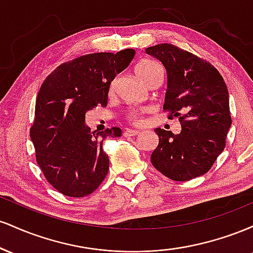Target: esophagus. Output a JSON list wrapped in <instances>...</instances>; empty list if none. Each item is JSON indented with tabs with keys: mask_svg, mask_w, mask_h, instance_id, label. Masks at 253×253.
<instances>
[{
	"mask_svg": "<svg viewBox=\"0 0 253 253\" xmlns=\"http://www.w3.org/2000/svg\"><path fill=\"white\" fill-rule=\"evenodd\" d=\"M139 130H135V129H126L124 132V136H135V135H138L139 134Z\"/></svg>",
	"mask_w": 253,
	"mask_h": 253,
	"instance_id": "esophagus-1",
	"label": "esophagus"
}]
</instances>
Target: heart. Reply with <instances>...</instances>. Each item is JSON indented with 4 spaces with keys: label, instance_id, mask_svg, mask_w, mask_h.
I'll use <instances>...</instances> for the list:
<instances>
[{
    "label": "heart",
    "instance_id": "1",
    "mask_svg": "<svg viewBox=\"0 0 253 253\" xmlns=\"http://www.w3.org/2000/svg\"><path fill=\"white\" fill-rule=\"evenodd\" d=\"M159 72H163V70H162V66L157 62H155V60L144 59L140 60V62L135 65V74L138 75V77L140 78L146 85L151 82V80H152L156 75L159 74ZM115 86H117V78H113V80L110 81L108 86L109 96H112V95L114 94ZM126 120L130 124H139L141 121V117L136 110H130V112L127 113Z\"/></svg>",
    "mask_w": 253,
    "mask_h": 253
}]
</instances>
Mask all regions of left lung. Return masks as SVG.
I'll return each instance as SVG.
<instances>
[{
  "label": "left lung",
  "instance_id": "8db88e82",
  "mask_svg": "<svg viewBox=\"0 0 253 253\" xmlns=\"http://www.w3.org/2000/svg\"><path fill=\"white\" fill-rule=\"evenodd\" d=\"M145 51L167 69L163 108L182 126L178 134L155 129L159 143L151 163L172 181H189L210 171L225 149L232 124L227 86L211 63L172 43Z\"/></svg>",
  "mask_w": 253,
  "mask_h": 253
}]
</instances>
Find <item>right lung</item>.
<instances>
[{"instance_id": "obj_1", "label": "right lung", "mask_w": 253, "mask_h": 253, "mask_svg": "<svg viewBox=\"0 0 253 253\" xmlns=\"http://www.w3.org/2000/svg\"><path fill=\"white\" fill-rule=\"evenodd\" d=\"M126 48L118 53H90L60 64L38 92L31 139L37 163L54 189L63 195L83 197L106 178L109 158L102 143L121 136L119 127L91 132L85 113L107 106L110 81L134 57Z\"/></svg>"}]
</instances>
